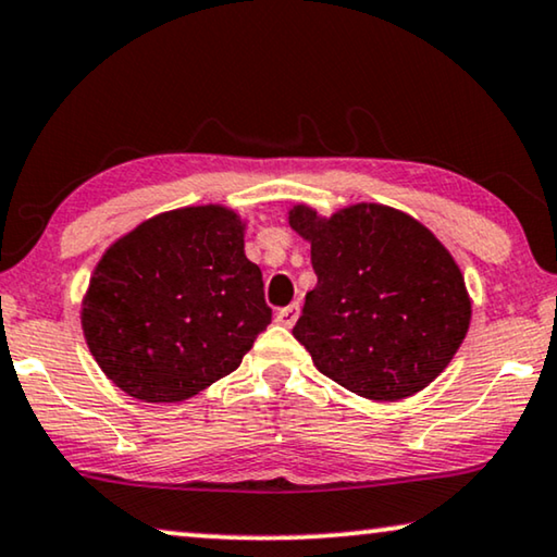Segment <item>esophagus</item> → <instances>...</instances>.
<instances>
[{
    "label": "esophagus",
    "mask_w": 557,
    "mask_h": 557,
    "mask_svg": "<svg viewBox=\"0 0 557 557\" xmlns=\"http://www.w3.org/2000/svg\"><path fill=\"white\" fill-rule=\"evenodd\" d=\"M296 319H298V304L284 306V309L276 311V321L281 326H294Z\"/></svg>",
    "instance_id": "obj_1"
}]
</instances>
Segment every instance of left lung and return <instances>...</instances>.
<instances>
[{
    "mask_svg": "<svg viewBox=\"0 0 557 557\" xmlns=\"http://www.w3.org/2000/svg\"><path fill=\"white\" fill-rule=\"evenodd\" d=\"M317 286L294 336L313 367L364 399L397 401L432 384L465 342L472 301L442 240L412 215L354 203L332 215L296 203Z\"/></svg>",
    "mask_w": 557,
    "mask_h": 557,
    "instance_id": "1",
    "label": "left lung"
}]
</instances>
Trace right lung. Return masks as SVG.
<instances>
[{
	"label": "right lung",
	"mask_w": 557,
	"mask_h": 557,
	"mask_svg": "<svg viewBox=\"0 0 557 557\" xmlns=\"http://www.w3.org/2000/svg\"><path fill=\"white\" fill-rule=\"evenodd\" d=\"M244 236L233 208L188 206L143 221L102 253L79 321L112 384L171 405L236 372L271 324Z\"/></svg>",
	"instance_id": "add662e5"
}]
</instances>
